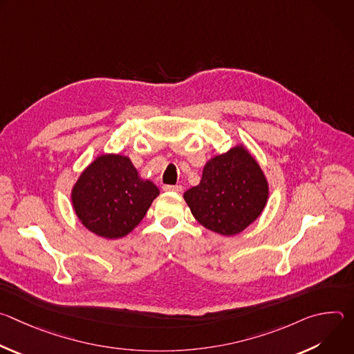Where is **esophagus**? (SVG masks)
<instances>
[{
  "instance_id": "34e87169",
  "label": "esophagus",
  "mask_w": 354,
  "mask_h": 354,
  "mask_svg": "<svg viewBox=\"0 0 354 354\" xmlns=\"http://www.w3.org/2000/svg\"><path fill=\"white\" fill-rule=\"evenodd\" d=\"M162 189H164L165 192H182L183 187H182L180 185H164Z\"/></svg>"
}]
</instances>
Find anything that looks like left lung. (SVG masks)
<instances>
[{"label":"left lung","mask_w":354,"mask_h":354,"mask_svg":"<svg viewBox=\"0 0 354 354\" xmlns=\"http://www.w3.org/2000/svg\"><path fill=\"white\" fill-rule=\"evenodd\" d=\"M268 180L242 145L212 158L197 186L183 197L194 218L206 228L230 236L239 234L263 212Z\"/></svg>","instance_id":"left-lung-1"}]
</instances>
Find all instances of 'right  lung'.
Segmentation results:
<instances>
[{"instance_id": "right-lung-1", "label": "right lung", "mask_w": 354, "mask_h": 354, "mask_svg": "<svg viewBox=\"0 0 354 354\" xmlns=\"http://www.w3.org/2000/svg\"><path fill=\"white\" fill-rule=\"evenodd\" d=\"M158 187L140 179L127 157H97L73 187V206L81 223L108 239L127 235L147 214Z\"/></svg>"}]
</instances>
